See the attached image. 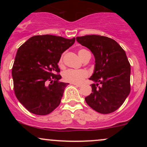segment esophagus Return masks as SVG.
Returning a JSON list of instances; mask_svg holds the SVG:
<instances>
[{
    "label": "esophagus",
    "mask_w": 147,
    "mask_h": 147,
    "mask_svg": "<svg viewBox=\"0 0 147 147\" xmlns=\"http://www.w3.org/2000/svg\"><path fill=\"white\" fill-rule=\"evenodd\" d=\"M73 84V85H75V86H77V87H81L82 86V84Z\"/></svg>",
    "instance_id": "obj_1"
}]
</instances>
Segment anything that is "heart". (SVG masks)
<instances>
[{"label":"heart","mask_w":147,"mask_h":147,"mask_svg":"<svg viewBox=\"0 0 147 147\" xmlns=\"http://www.w3.org/2000/svg\"><path fill=\"white\" fill-rule=\"evenodd\" d=\"M87 50L85 49H80L78 51V55L82 60L84 59L85 57L86 52ZM60 66L63 65V60L62 58L61 59L59 62ZM88 76V73L86 70H72V69H69V70H65L63 73V79L65 82H70L72 84H81L84 82V80Z\"/></svg>","instance_id":"1"}]
</instances>
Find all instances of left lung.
<instances>
[{
  "label": "left lung",
  "mask_w": 147,
  "mask_h": 147,
  "mask_svg": "<svg viewBox=\"0 0 147 147\" xmlns=\"http://www.w3.org/2000/svg\"><path fill=\"white\" fill-rule=\"evenodd\" d=\"M76 40L95 57L94 72L89 79L92 92L85 97L90 107L99 113L117 110L130 93L131 65L126 52L115 40L100 35L77 36Z\"/></svg>",
  "instance_id": "obj_1"
}]
</instances>
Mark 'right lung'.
Segmentation results:
<instances>
[{
	"mask_svg": "<svg viewBox=\"0 0 147 147\" xmlns=\"http://www.w3.org/2000/svg\"><path fill=\"white\" fill-rule=\"evenodd\" d=\"M75 41V38L37 35L18 49L11 70L14 92L30 113L45 115L60 104L69 84L59 82L61 76L56 75L60 72L58 63Z\"/></svg>",
	"mask_w": 147,
	"mask_h": 147,
	"instance_id": "add662e5",
	"label": "right lung"
}]
</instances>
